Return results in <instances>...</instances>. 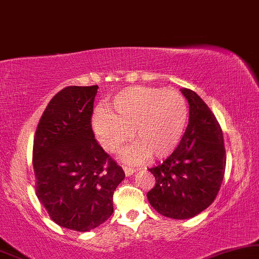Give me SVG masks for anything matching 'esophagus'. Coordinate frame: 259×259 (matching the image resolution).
Wrapping results in <instances>:
<instances>
[{"mask_svg": "<svg viewBox=\"0 0 259 259\" xmlns=\"http://www.w3.org/2000/svg\"><path fill=\"white\" fill-rule=\"evenodd\" d=\"M123 170H124V173H125L126 177H130V175H133L136 171L135 168L127 167V165H123Z\"/></svg>", "mask_w": 259, "mask_h": 259, "instance_id": "obj_1", "label": "esophagus"}]
</instances>
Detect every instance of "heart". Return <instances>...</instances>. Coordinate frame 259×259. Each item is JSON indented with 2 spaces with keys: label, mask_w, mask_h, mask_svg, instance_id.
Instances as JSON below:
<instances>
[{
  "label": "heart",
  "mask_w": 259,
  "mask_h": 259,
  "mask_svg": "<svg viewBox=\"0 0 259 259\" xmlns=\"http://www.w3.org/2000/svg\"><path fill=\"white\" fill-rule=\"evenodd\" d=\"M111 110L98 109L92 125L102 147L116 151L133 137L136 143L123 150L130 163L148 157H164L173 153L185 133L187 102L177 90L132 86L115 96Z\"/></svg>",
  "instance_id": "obj_1"
}]
</instances>
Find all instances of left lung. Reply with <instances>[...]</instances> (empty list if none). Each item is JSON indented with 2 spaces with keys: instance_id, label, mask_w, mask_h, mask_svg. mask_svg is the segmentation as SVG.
<instances>
[{
  "instance_id": "1",
  "label": "left lung",
  "mask_w": 259,
  "mask_h": 259,
  "mask_svg": "<svg viewBox=\"0 0 259 259\" xmlns=\"http://www.w3.org/2000/svg\"><path fill=\"white\" fill-rule=\"evenodd\" d=\"M189 104L188 125L169 157L150 168L155 187L147 193L160 214L193 218L214 201L226 167L224 137L207 104L189 89H181Z\"/></svg>"
}]
</instances>
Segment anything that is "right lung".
Masks as SVG:
<instances>
[{"instance_id":"obj_1","label":"right lung","mask_w":259,"mask_h":259,"mask_svg":"<svg viewBox=\"0 0 259 259\" xmlns=\"http://www.w3.org/2000/svg\"><path fill=\"white\" fill-rule=\"evenodd\" d=\"M98 86H67L41 116L33 144L36 196L51 219L88 232L113 212L122 168L95 139L91 125Z\"/></svg>"}]
</instances>
